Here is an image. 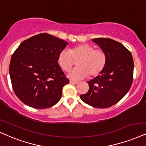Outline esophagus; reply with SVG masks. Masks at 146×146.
Here are the masks:
<instances>
[{
  "instance_id": "1",
  "label": "esophagus",
  "mask_w": 146,
  "mask_h": 146,
  "mask_svg": "<svg viewBox=\"0 0 146 146\" xmlns=\"http://www.w3.org/2000/svg\"><path fill=\"white\" fill-rule=\"evenodd\" d=\"M69 83L71 84H73V85H75V84H78V82H75V81H72V80H70V82H69Z\"/></svg>"
}]
</instances>
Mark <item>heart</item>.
<instances>
[{
    "mask_svg": "<svg viewBox=\"0 0 146 146\" xmlns=\"http://www.w3.org/2000/svg\"><path fill=\"white\" fill-rule=\"evenodd\" d=\"M77 67L69 74L72 79H82L88 76L94 77L100 74L106 67L107 56L102 50L95 49L89 44H79L70 48L69 50H62L58 53L57 62L62 71L69 72L74 60Z\"/></svg>",
    "mask_w": 146,
    "mask_h": 146,
    "instance_id": "obj_1",
    "label": "heart"
}]
</instances>
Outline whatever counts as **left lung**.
<instances>
[{"label": "left lung", "mask_w": 146, "mask_h": 146, "mask_svg": "<svg viewBox=\"0 0 146 146\" xmlns=\"http://www.w3.org/2000/svg\"><path fill=\"white\" fill-rule=\"evenodd\" d=\"M107 56L106 67L88 82L89 90L80 98L86 104L99 108L116 104L126 95L133 80L134 62L131 52L122 44L110 38L92 40Z\"/></svg>", "instance_id": "8db88e82"}]
</instances>
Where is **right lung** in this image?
Wrapping results in <instances>:
<instances>
[{
  "instance_id": "right-lung-1",
  "label": "right lung",
  "mask_w": 146,
  "mask_h": 146,
  "mask_svg": "<svg viewBox=\"0 0 146 146\" xmlns=\"http://www.w3.org/2000/svg\"><path fill=\"white\" fill-rule=\"evenodd\" d=\"M67 44L44 33L25 40L15 50L9 74L15 94L22 102L44 109L60 100L62 88L69 80L58 65L57 56Z\"/></svg>"
}]
</instances>
